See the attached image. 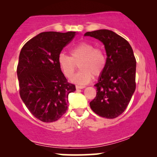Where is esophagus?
Here are the masks:
<instances>
[{"label":"esophagus","mask_w":157,"mask_h":157,"mask_svg":"<svg viewBox=\"0 0 157 157\" xmlns=\"http://www.w3.org/2000/svg\"><path fill=\"white\" fill-rule=\"evenodd\" d=\"M76 89H84L85 86H78V85H77L76 86Z\"/></svg>","instance_id":"obj_1"}]
</instances>
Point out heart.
<instances>
[{"label":"heart","instance_id":"b5f03b06","mask_svg":"<svg viewBox=\"0 0 157 157\" xmlns=\"http://www.w3.org/2000/svg\"><path fill=\"white\" fill-rule=\"evenodd\" d=\"M69 56L60 53L58 57V63L63 74L71 78L74 74L79 63L80 71L71 78L72 82L79 84H86L93 78V76H98L102 74L106 59L103 51L99 48H94V45L89 42H81L72 48Z\"/></svg>","mask_w":157,"mask_h":157}]
</instances>
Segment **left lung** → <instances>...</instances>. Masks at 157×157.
Returning <instances> with one entry per match:
<instances>
[{
    "label": "left lung",
    "instance_id": "left-lung-1",
    "mask_svg": "<svg viewBox=\"0 0 157 157\" xmlns=\"http://www.w3.org/2000/svg\"><path fill=\"white\" fill-rule=\"evenodd\" d=\"M101 41L106 52V66L94 86L96 96L90 106L96 114L114 119L125 111L136 89V61L132 46L121 36L109 30L86 32Z\"/></svg>",
    "mask_w": 157,
    "mask_h": 157
}]
</instances>
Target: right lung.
I'll return each mask as SVG.
<instances>
[{
	"label": "right lung",
	"mask_w": 157,
	"mask_h": 157,
	"mask_svg": "<svg viewBox=\"0 0 157 157\" xmlns=\"http://www.w3.org/2000/svg\"><path fill=\"white\" fill-rule=\"evenodd\" d=\"M76 32H43L21 49L17 66L19 92L30 112L46 123L59 119L68 106V96L76 91L58 63L62 49Z\"/></svg>",
	"instance_id": "obj_1"
}]
</instances>
